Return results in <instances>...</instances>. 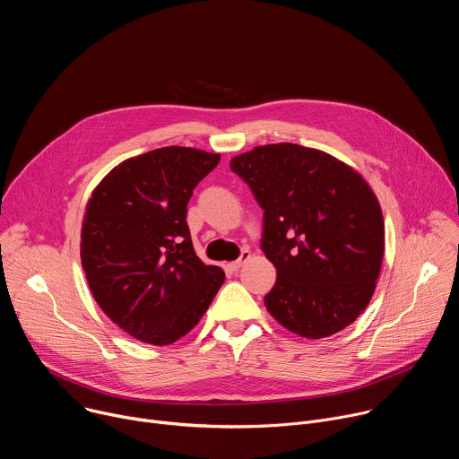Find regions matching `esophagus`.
<instances>
[{"label": "esophagus", "instance_id": "obj_1", "mask_svg": "<svg viewBox=\"0 0 459 459\" xmlns=\"http://www.w3.org/2000/svg\"><path fill=\"white\" fill-rule=\"evenodd\" d=\"M250 257V250H241V255H239V259H236V261H232V264H227L225 265V271H229V273H238L239 271V267L245 264V261Z\"/></svg>", "mask_w": 459, "mask_h": 459}]
</instances>
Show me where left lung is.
Returning <instances> with one entry per match:
<instances>
[{
    "instance_id": "1",
    "label": "left lung",
    "mask_w": 459,
    "mask_h": 459,
    "mask_svg": "<svg viewBox=\"0 0 459 459\" xmlns=\"http://www.w3.org/2000/svg\"><path fill=\"white\" fill-rule=\"evenodd\" d=\"M230 169L264 209L261 250L278 271L265 296L290 333L319 340L367 308L385 252L376 194L352 167L296 143L254 147Z\"/></svg>"
}]
</instances>
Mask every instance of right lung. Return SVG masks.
<instances>
[{
    "instance_id": "1",
    "label": "right lung",
    "mask_w": 459,
    "mask_h": 459,
    "mask_svg": "<svg viewBox=\"0 0 459 459\" xmlns=\"http://www.w3.org/2000/svg\"><path fill=\"white\" fill-rule=\"evenodd\" d=\"M220 154L163 147L114 167L94 188L82 265L101 310L133 338L170 345L194 329L225 281L195 255L186 225L194 186Z\"/></svg>"
}]
</instances>
